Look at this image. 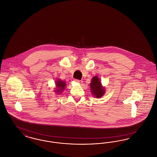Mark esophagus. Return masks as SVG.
Masks as SVG:
<instances>
[{"label": "esophagus", "instance_id": "1", "mask_svg": "<svg viewBox=\"0 0 157 157\" xmlns=\"http://www.w3.org/2000/svg\"><path fill=\"white\" fill-rule=\"evenodd\" d=\"M75 82H77V83H79V84H81V83H82V81H81V80H78V79H75Z\"/></svg>", "mask_w": 157, "mask_h": 157}]
</instances>
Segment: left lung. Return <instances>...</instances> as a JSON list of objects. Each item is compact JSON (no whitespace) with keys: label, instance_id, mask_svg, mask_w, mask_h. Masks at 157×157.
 <instances>
[{"label":"left lung","instance_id":"8db88e82","mask_svg":"<svg viewBox=\"0 0 157 157\" xmlns=\"http://www.w3.org/2000/svg\"><path fill=\"white\" fill-rule=\"evenodd\" d=\"M90 85V92L92 94V95L96 98H100L104 96L105 93V88L102 86L98 76H94Z\"/></svg>","mask_w":157,"mask_h":157}]
</instances>
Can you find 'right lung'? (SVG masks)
<instances>
[{
    "label": "right lung",
    "instance_id": "right-lung-1",
    "mask_svg": "<svg viewBox=\"0 0 157 157\" xmlns=\"http://www.w3.org/2000/svg\"><path fill=\"white\" fill-rule=\"evenodd\" d=\"M56 88H54V92L57 94H60L63 92L66 86V82L65 81H62L60 79H58L55 81Z\"/></svg>",
    "mask_w": 157,
    "mask_h": 157
}]
</instances>
